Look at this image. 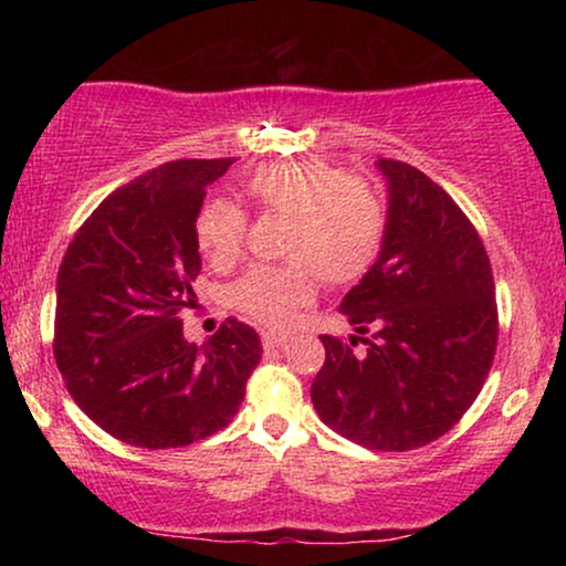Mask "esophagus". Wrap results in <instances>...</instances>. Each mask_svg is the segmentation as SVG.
I'll list each match as a JSON object with an SVG mask.
<instances>
[{
  "mask_svg": "<svg viewBox=\"0 0 566 566\" xmlns=\"http://www.w3.org/2000/svg\"><path fill=\"white\" fill-rule=\"evenodd\" d=\"M262 347H265V350H283V347H289V337L265 332V335H262Z\"/></svg>",
  "mask_w": 566,
  "mask_h": 566,
  "instance_id": "34e87169",
  "label": "esophagus"
}]
</instances>
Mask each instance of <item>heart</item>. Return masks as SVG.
<instances>
[{
	"instance_id": "b5f03b06",
	"label": "heart",
	"mask_w": 566,
	"mask_h": 566,
	"mask_svg": "<svg viewBox=\"0 0 566 566\" xmlns=\"http://www.w3.org/2000/svg\"><path fill=\"white\" fill-rule=\"evenodd\" d=\"M242 190L270 216H285V265L247 270L231 285L239 312L262 327L285 329L312 304L316 275L350 283L368 273L384 244L386 206L368 180L324 159H285L252 169ZM198 247L213 268L234 265L247 237V213L211 200L196 223Z\"/></svg>"
}]
</instances>
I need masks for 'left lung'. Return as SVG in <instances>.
Returning a JSON list of instances; mask_svg holds the SVG:
<instances>
[{
  "label": "left lung",
  "instance_id": "1",
  "mask_svg": "<svg viewBox=\"0 0 566 566\" xmlns=\"http://www.w3.org/2000/svg\"><path fill=\"white\" fill-rule=\"evenodd\" d=\"M389 182L384 244L339 312L358 335H322L312 401L324 424L370 451H412L474 405L497 350L490 258L474 223L420 169L378 159ZM368 344L366 356L352 347Z\"/></svg>",
  "mask_w": 566,
  "mask_h": 566
}]
</instances>
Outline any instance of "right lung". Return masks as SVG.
<instances>
[{"mask_svg":"<svg viewBox=\"0 0 566 566\" xmlns=\"http://www.w3.org/2000/svg\"><path fill=\"white\" fill-rule=\"evenodd\" d=\"M231 161L177 159L120 185L61 260L53 358L82 412L128 446L180 448L227 428L262 358L234 316L200 347L177 316L196 296L206 188Z\"/></svg>","mask_w":566,"mask_h":566,"instance_id":"1","label":"right lung"}]
</instances>
